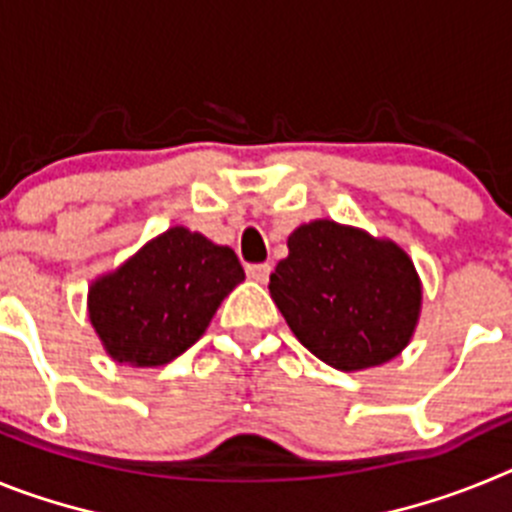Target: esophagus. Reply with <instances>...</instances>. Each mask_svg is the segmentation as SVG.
Returning <instances> with one entry per match:
<instances>
[{"instance_id": "esophagus-1", "label": "esophagus", "mask_w": 512, "mask_h": 512, "mask_svg": "<svg viewBox=\"0 0 512 512\" xmlns=\"http://www.w3.org/2000/svg\"><path fill=\"white\" fill-rule=\"evenodd\" d=\"M246 274L253 279V282L264 284L271 274V266L269 264H251V266H246Z\"/></svg>"}]
</instances>
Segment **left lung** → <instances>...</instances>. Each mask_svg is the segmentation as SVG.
Segmentation results:
<instances>
[{
    "label": "left lung",
    "mask_w": 512,
    "mask_h": 512,
    "mask_svg": "<svg viewBox=\"0 0 512 512\" xmlns=\"http://www.w3.org/2000/svg\"><path fill=\"white\" fill-rule=\"evenodd\" d=\"M269 292L297 341L341 372L400 356L423 307L413 259L390 238L310 220L289 233Z\"/></svg>",
    "instance_id": "8db88e82"
}]
</instances>
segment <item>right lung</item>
<instances>
[{"label":"right lung","mask_w":512,"mask_h":512,"mask_svg":"<svg viewBox=\"0 0 512 512\" xmlns=\"http://www.w3.org/2000/svg\"><path fill=\"white\" fill-rule=\"evenodd\" d=\"M243 279L233 248L174 225L89 284V320L112 361L153 369L200 341Z\"/></svg>","instance_id":"obj_1"}]
</instances>
